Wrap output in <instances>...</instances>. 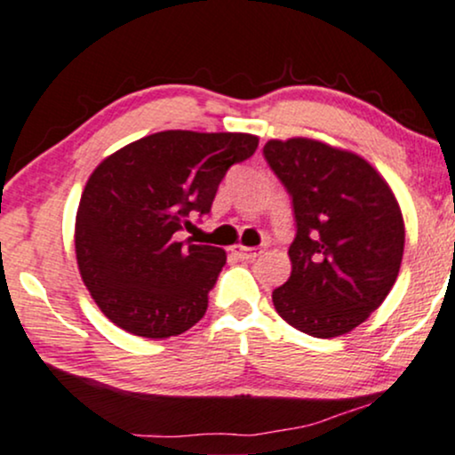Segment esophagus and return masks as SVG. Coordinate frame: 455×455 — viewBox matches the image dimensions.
I'll return each instance as SVG.
<instances>
[{
    "label": "esophagus",
    "instance_id": "1",
    "mask_svg": "<svg viewBox=\"0 0 455 455\" xmlns=\"http://www.w3.org/2000/svg\"><path fill=\"white\" fill-rule=\"evenodd\" d=\"M261 252L259 248H246V246H233V254H235L237 259H242V261H251V259L257 257V254Z\"/></svg>",
    "mask_w": 455,
    "mask_h": 455
}]
</instances>
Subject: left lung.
Segmentation results:
<instances>
[{
	"label": "left lung",
	"mask_w": 455,
	"mask_h": 455,
	"mask_svg": "<svg viewBox=\"0 0 455 455\" xmlns=\"http://www.w3.org/2000/svg\"><path fill=\"white\" fill-rule=\"evenodd\" d=\"M263 155L296 218L291 276L272 291L274 308L311 337L346 334L395 284L406 237L395 196L371 164L317 140H269Z\"/></svg>",
	"instance_id": "left-lung-1"
}]
</instances>
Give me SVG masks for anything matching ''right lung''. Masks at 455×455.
I'll list each match as a JSON object with an SVG mask.
<instances>
[{
  "label": "right lung",
  "instance_id": "obj_1",
  "mask_svg": "<svg viewBox=\"0 0 455 455\" xmlns=\"http://www.w3.org/2000/svg\"><path fill=\"white\" fill-rule=\"evenodd\" d=\"M251 133L159 132L90 174L75 220L84 284L109 322L147 339L189 331L207 311L227 254L177 242L189 216L212 212L233 164L257 151Z\"/></svg>",
  "mask_w": 455,
  "mask_h": 455
}]
</instances>
